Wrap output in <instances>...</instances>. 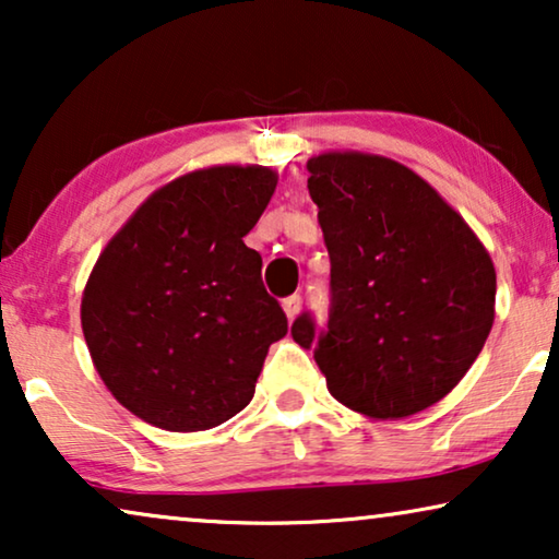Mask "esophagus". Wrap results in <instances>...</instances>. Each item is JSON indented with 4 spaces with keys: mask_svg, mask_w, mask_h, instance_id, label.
<instances>
[{
    "mask_svg": "<svg viewBox=\"0 0 559 559\" xmlns=\"http://www.w3.org/2000/svg\"><path fill=\"white\" fill-rule=\"evenodd\" d=\"M282 308H285V312H287V318L293 320L297 312H300V308H302V297L300 295H289V297H285V300H282Z\"/></svg>",
    "mask_w": 559,
    "mask_h": 559,
    "instance_id": "1",
    "label": "esophagus"
}]
</instances>
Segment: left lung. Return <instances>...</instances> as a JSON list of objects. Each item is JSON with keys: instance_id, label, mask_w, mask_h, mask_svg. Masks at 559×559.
<instances>
[{"instance_id": "left-lung-1", "label": "left lung", "mask_w": 559, "mask_h": 559, "mask_svg": "<svg viewBox=\"0 0 559 559\" xmlns=\"http://www.w3.org/2000/svg\"><path fill=\"white\" fill-rule=\"evenodd\" d=\"M308 190L331 257L325 328L297 316L328 392L377 419L440 402L476 361L493 325L496 270L468 224L394 159L325 152Z\"/></svg>"}]
</instances>
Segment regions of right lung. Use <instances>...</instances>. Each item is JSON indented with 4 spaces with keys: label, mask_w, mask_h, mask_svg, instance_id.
Here are the masks:
<instances>
[{
    "label": "right lung",
    "mask_w": 559,
    "mask_h": 559,
    "mask_svg": "<svg viewBox=\"0 0 559 559\" xmlns=\"http://www.w3.org/2000/svg\"><path fill=\"white\" fill-rule=\"evenodd\" d=\"M277 188L266 167L224 165L167 182L106 243L81 300L98 377L129 412L170 432L247 407L287 316L243 243Z\"/></svg>",
    "instance_id": "right-lung-1"
}]
</instances>
